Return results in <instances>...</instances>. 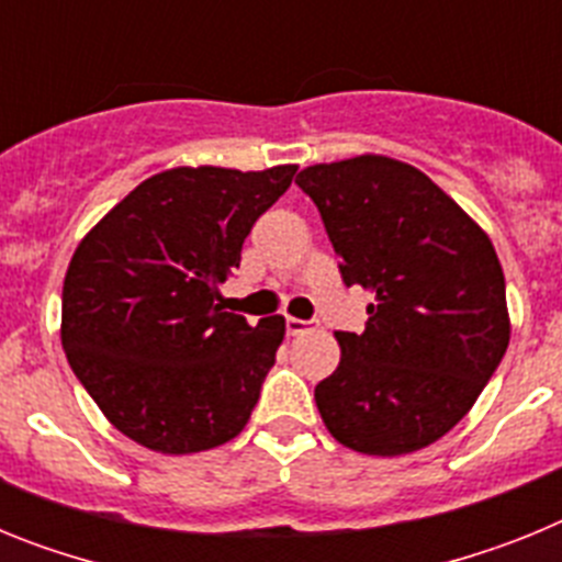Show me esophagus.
Returning <instances> with one entry per match:
<instances>
[{
	"instance_id": "esophagus-1",
	"label": "esophagus",
	"mask_w": 562,
	"mask_h": 562,
	"mask_svg": "<svg viewBox=\"0 0 562 562\" xmlns=\"http://www.w3.org/2000/svg\"><path fill=\"white\" fill-rule=\"evenodd\" d=\"M310 321H301V317H286V335H304L306 329H310Z\"/></svg>"
}]
</instances>
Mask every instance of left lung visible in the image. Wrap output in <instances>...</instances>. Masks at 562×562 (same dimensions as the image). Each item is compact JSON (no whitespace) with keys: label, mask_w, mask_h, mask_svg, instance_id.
<instances>
[{"label":"left lung","mask_w":562,"mask_h":562,"mask_svg":"<svg viewBox=\"0 0 562 562\" xmlns=\"http://www.w3.org/2000/svg\"><path fill=\"white\" fill-rule=\"evenodd\" d=\"M295 182L321 211L342 284L371 295L366 331H335L321 419L357 453L428 448L473 408L509 346L498 252L428 173L385 154L315 162Z\"/></svg>","instance_id":"8db88e82"}]
</instances>
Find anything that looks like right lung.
Here are the masks:
<instances>
[{"mask_svg": "<svg viewBox=\"0 0 562 562\" xmlns=\"http://www.w3.org/2000/svg\"><path fill=\"white\" fill-rule=\"evenodd\" d=\"M297 166H177L123 196L64 276L61 346L114 428L154 453L220 448L245 430L281 315L225 312L220 286Z\"/></svg>", "mask_w": 562, "mask_h": 562, "instance_id": "obj_1", "label": "right lung"}]
</instances>
